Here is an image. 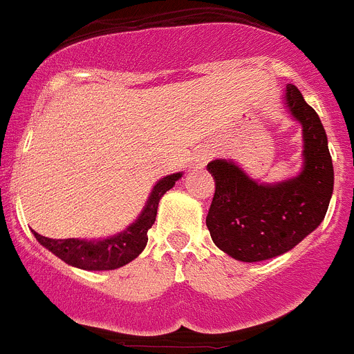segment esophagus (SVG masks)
Segmentation results:
<instances>
[{"label":"esophagus","instance_id":"34e87169","mask_svg":"<svg viewBox=\"0 0 354 354\" xmlns=\"http://www.w3.org/2000/svg\"><path fill=\"white\" fill-rule=\"evenodd\" d=\"M207 160H209V151H201V153H197L196 157H194L192 166L196 167V169H199V167L206 166Z\"/></svg>","mask_w":354,"mask_h":354}]
</instances>
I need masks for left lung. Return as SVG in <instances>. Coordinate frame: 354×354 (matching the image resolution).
Listing matches in <instances>:
<instances>
[{
    "label": "left lung",
    "instance_id": "obj_1",
    "mask_svg": "<svg viewBox=\"0 0 354 354\" xmlns=\"http://www.w3.org/2000/svg\"><path fill=\"white\" fill-rule=\"evenodd\" d=\"M285 104L302 125L304 164L299 176L259 183L237 164L211 160L214 196L206 216L211 239L241 262H260L290 252L325 218L333 192L328 140L318 113L295 85H286Z\"/></svg>",
    "mask_w": 354,
    "mask_h": 354
}]
</instances>
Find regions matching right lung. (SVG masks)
Wrapping results in <instances>:
<instances>
[{
	"mask_svg": "<svg viewBox=\"0 0 354 354\" xmlns=\"http://www.w3.org/2000/svg\"><path fill=\"white\" fill-rule=\"evenodd\" d=\"M181 173L164 176L155 183L143 211L140 213L138 220L122 230L117 236H110L106 239H50V237L39 236L35 232L36 241L45 246L48 252L66 262L68 266L78 267L84 270H113L124 267L125 263L132 262L148 243L147 232L153 225L157 216L158 201L162 196L174 187Z\"/></svg>",
	"mask_w": 354,
	"mask_h": 354,
	"instance_id": "add662e5",
	"label": "right lung"
}]
</instances>
